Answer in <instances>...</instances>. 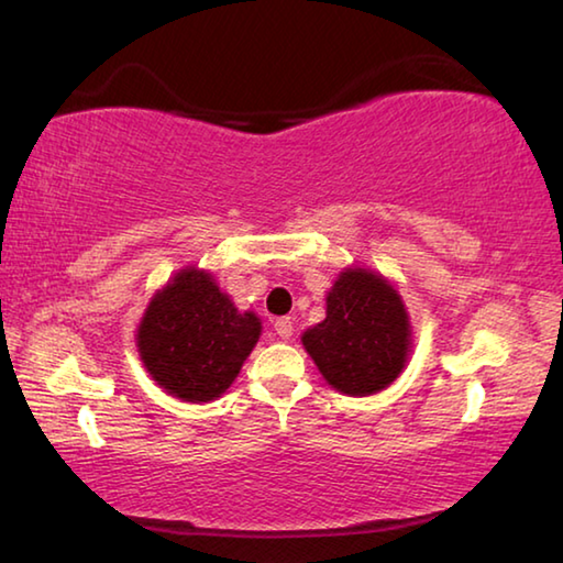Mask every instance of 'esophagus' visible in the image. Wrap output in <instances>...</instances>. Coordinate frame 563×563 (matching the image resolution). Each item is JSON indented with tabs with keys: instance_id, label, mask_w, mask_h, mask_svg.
<instances>
[{
	"instance_id": "1",
	"label": "esophagus",
	"mask_w": 563,
	"mask_h": 563,
	"mask_svg": "<svg viewBox=\"0 0 563 563\" xmlns=\"http://www.w3.org/2000/svg\"><path fill=\"white\" fill-rule=\"evenodd\" d=\"M275 332H278L283 340H290L292 338V322H290V318H278V320H275Z\"/></svg>"
}]
</instances>
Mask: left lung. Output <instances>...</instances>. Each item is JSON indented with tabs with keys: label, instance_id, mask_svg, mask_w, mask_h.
<instances>
[{
	"label": "left lung",
	"instance_id": "1",
	"mask_svg": "<svg viewBox=\"0 0 563 563\" xmlns=\"http://www.w3.org/2000/svg\"><path fill=\"white\" fill-rule=\"evenodd\" d=\"M302 345L328 385L367 397L402 373L412 330L402 298L383 275L347 268L328 292L325 320L305 330Z\"/></svg>",
	"mask_w": 563,
	"mask_h": 563
}]
</instances>
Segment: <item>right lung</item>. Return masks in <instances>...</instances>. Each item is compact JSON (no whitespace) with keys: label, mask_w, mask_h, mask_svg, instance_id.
Returning a JSON list of instances; mask_svg holds the SVG:
<instances>
[{"label":"right lung","mask_w":563,"mask_h":563,"mask_svg":"<svg viewBox=\"0 0 563 563\" xmlns=\"http://www.w3.org/2000/svg\"><path fill=\"white\" fill-rule=\"evenodd\" d=\"M258 338L255 312L238 310L211 273L186 268L148 302L136 345L168 395L211 402L233 385Z\"/></svg>","instance_id":"1"}]
</instances>
